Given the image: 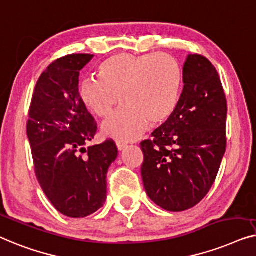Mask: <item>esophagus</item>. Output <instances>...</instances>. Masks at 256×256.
Wrapping results in <instances>:
<instances>
[{
    "instance_id": "34e87169",
    "label": "esophagus",
    "mask_w": 256,
    "mask_h": 256,
    "mask_svg": "<svg viewBox=\"0 0 256 256\" xmlns=\"http://www.w3.org/2000/svg\"><path fill=\"white\" fill-rule=\"evenodd\" d=\"M116 145H117V148L118 150H123L125 147H126L128 144L124 142H120V140H117L116 142Z\"/></svg>"
}]
</instances>
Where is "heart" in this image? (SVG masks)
Listing matches in <instances>:
<instances>
[{"label":"heart","mask_w":256,"mask_h":256,"mask_svg":"<svg viewBox=\"0 0 256 256\" xmlns=\"http://www.w3.org/2000/svg\"><path fill=\"white\" fill-rule=\"evenodd\" d=\"M98 74L100 78H84L78 94L100 118L110 116L120 96L124 104L103 125V132L122 142L138 139L148 124L164 123L178 104L182 68L168 53H117L100 64Z\"/></svg>","instance_id":"1"}]
</instances>
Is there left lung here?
<instances>
[{
  "label": "left lung",
  "instance_id": "obj_1",
  "mask_svg": "<svg viewBox=\"0 0 256 256\" xmlns=\"http://www.w3.org/2000/svg\"><path fill=\"white\" fill-rule=\"evenodd\" d=\"M174 114L140 144L147 195L167 211L194 208L208 195L226 150L228 102L214 64L189 54Z\"/></svg>",
  "mask_w": 256,
  "mask_h": 256
}]
</instances>
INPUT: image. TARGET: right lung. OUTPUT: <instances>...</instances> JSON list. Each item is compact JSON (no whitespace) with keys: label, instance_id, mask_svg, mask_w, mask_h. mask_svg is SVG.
Segmentation results:
<instances>
[{"label":"right lung","instance_id":"right-lung-1","mask_svg":"<svg viewBox=\"0 0 256 256\" xmlns=\"http://www.w3.org/2000/svg\"><path fill=\"white\" fill-rule=\"evenodd\" d=\"M92 58L68 54L42 72L26 123L39 184L53 206L70 218L87 217L103 206L106 172L118 154L112 139L84 147L97 124L81 100L78 75Z\"/></svg>","mask_w":256,"mask_h":256}]
</instances>
